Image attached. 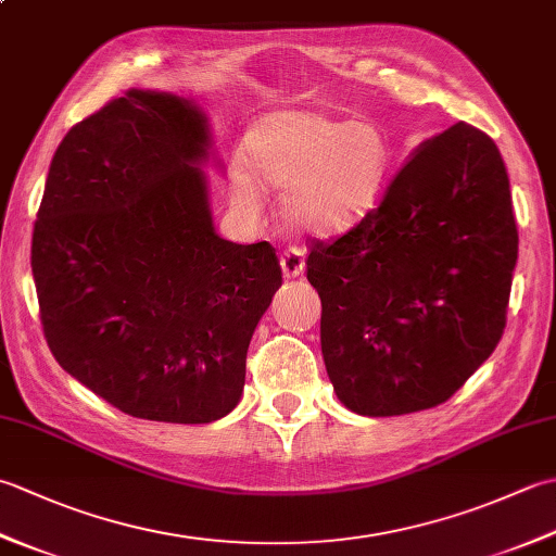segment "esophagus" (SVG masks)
<instances>
[{"label": "esophagus", "instance_id": "34e87169", "mask_svg": "<svg viewBox=\"0 0 556 556\" xmlns=\"http://www.w3.org/2000/svg\"><path fill=\"white\" fill-rule=\"evenodd\" d=\"M281 271H285L287 279H296L299 275H303L305 269V257H303V251L301 248H289V251H285V255H281Z\"/></svg>", "mask_w": 556, "mask_h": 556}]
</instances>
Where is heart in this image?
<instances>
[{
	"label": "heart",
	"instance_id": "heart-1",
	"mask_svg": "<svg viewBox=\"0 0 556 556\" xmlns=\"http://www.w3.org/2000/svg\"><path fill=\"white\" fill-rule=\"evenodd\" d=\"M245 162L269 188L287 191L281 210L301 229L332 233L377 205L392 172V146L372 124L291 110L260 119L245 138ZM233 195L253 203L255 188L233 174Z\"/></svg>",
	"mask_w": 556,
	"mask_h": 556
}]
</instances>
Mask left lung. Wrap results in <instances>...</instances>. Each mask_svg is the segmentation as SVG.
<instances>
[{"mask_svg":"<svg viewBox=\"0 0 556 556\" xmlns=\"http://www.w3.org/2000/svg\"><path fill=\"white\" fill-rule=\"evenodd\" d=\"M516 260L494 140L464 122L422 140L380 205L311 245L323 358L341 404L370 418L444 404L500 344Z\"/></svg>","mask_w":556,"mask_h":556,"instance_id":"1","label":"left lung"}]
</instances>
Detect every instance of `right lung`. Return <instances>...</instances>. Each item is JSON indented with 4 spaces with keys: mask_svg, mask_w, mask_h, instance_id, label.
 <instances>
[{
    "mask_svg": "<svg viewBox=\"0 0 556 556\" xmlns=\"http://www.w3.org/2000/svg\"><path fill=\"white\" fill-rule=\"evenodd\" d=\"M210 160L193 100L128 90L71 128L47 174L30 248L45 339L71 377L134 418L195 425L233 410L281 287L267 241L215 231Z\"/></svg>",
    "mask_w": 556,
    "mask_h": 556,
    "instance_id": "obj_1",
    "label": "right lung"
}]
</instances>
